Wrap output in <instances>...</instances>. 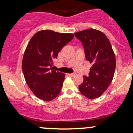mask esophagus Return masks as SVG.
I'll list each match as a JSON object with an SVG mask.
<instances>
[{"label":"esophagus","mask_w":133,"mask_h":133,"mask_svg":"<svg viewBox=\"0 0 133 133\" xmlns=\"http://www.w3.org/2000/svg\"><path fill=\"white\" fill-rule=\"evenodd\" d=\"M68 75L70 77H73L76 75V73H72V74H68Z\"/></svg>","instance_id":"obj_1"}]
</instances>
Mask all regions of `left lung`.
I'll return each mask as SVG.
<instances>
[{"mask_svg": "<svg viewBox=\"0 0 133 133\" xmlns=\"http://www.w3.org/2000/svg\"><path fill=\"white\" fill-rule=\"evenodd\" d=\"M84 47L86 59L92 64L89 76H84L80 92L88 98L100 97L113 79L116 57L110 41L100 30L88 29L74 34Z\"/></svg>", "mask_w": 133, "mask_h": 133, "instance_id": "8db88e82", "label": "left lung"}]
</instances>
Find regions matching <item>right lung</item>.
<instances>
[{
  "instance_id": "obj_1",
  "label": "right lung",
  "mask_w": 133,
  "mask_h": 133,
  "mask_svg": "<svg viewBox=\"0 0 133 133\" xmlns=\"http://www.w3.org/2000/svg\"><path fill=\"white\" fill-rule=\"evenodd\" d=\"M74 35L51 30L37 32L30 39L24 52L22 71L30 89L38 98L50 101L61 91L65 74L52 70L53 60Z\"/></svg>"
}]
</instances>
